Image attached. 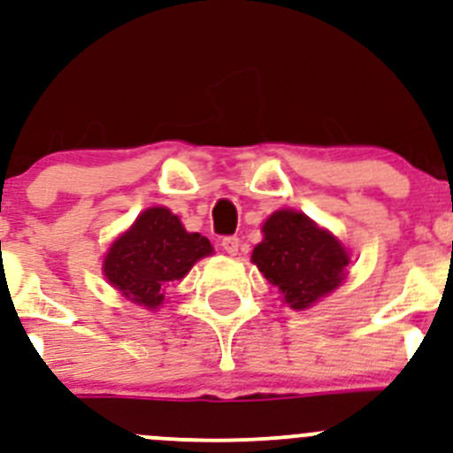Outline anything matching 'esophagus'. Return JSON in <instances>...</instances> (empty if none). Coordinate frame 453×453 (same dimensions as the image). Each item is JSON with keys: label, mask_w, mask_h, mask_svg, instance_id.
Wrapping results in <instances>:
<instances>
[{"label": "esophagus", "mask_w": 453, "mask_h": 453, "mask_svg": "<svg viewBox=\"0 0 453 453\" xmlns=\"http://www.w3.org/2000/svg\"><path fill=\"white\" fill-rule=\"evenodd\" d=\"M222 249H225L228 255H235L237 249H240V237H237V235L222 237Z\"/></svg>", "instance_id": "obj_1"}]
</instances>
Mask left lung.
<instances>
[{
	"label": "left lung",
	"mask_w": 453,
	"mask_h": 453,
	"mask_svg": "<svg viewBox=\"0 0 453 453\" xmlns=\"http://www.w3.org/2000/svg\"><path fill=\"white\" fill-rule=\"evenodd\" d=\"M264 240L255 246L253 264L281 290L295 311L312 306L337 288L348 266L346 249L303 213L277 211L264 222Z\"/></svg>",
	"instance_id": "1"
}]
</instances>
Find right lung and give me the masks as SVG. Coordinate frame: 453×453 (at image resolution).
<instances>
[{"label": "right lung", "instance_id": "obj_1", "mask_svg": "<svg viewBox=\"0 0 453 453\" xmlns=\"http://www.w3.org/2000/svg\"><path fill=\"white\" fill-rule=\"evenodd\" d=\"M211 250L207 237L187 233L169 209L154 207L141 213L134 226L110 246L103 271L129 302L158 308L165 286L182 280Z\"/></svg>", "mask_w": 453, "mask_h": 453}]
</instances>
